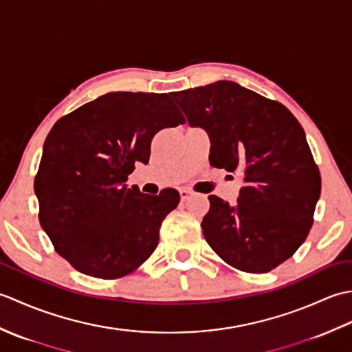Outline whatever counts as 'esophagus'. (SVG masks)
Here are the masks:
<instances>
[{
	"label": "esophagus",
	"mask_w": 352,
	"mask_h": 352,
	"mask_svg": "<svg viewBox=\"0 0 352 352\" xmlns=\"http://www.w3.org/2000/svg\"><path fill=\"white\" fill-rule=\"evenodd\" d=\"M192 195H193V192H192V190H189V189H182V190H180L182 201H188V199H190V198H192Z\"/></svg>",
	"instance_id": "1"
}]
</instances>
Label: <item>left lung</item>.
Returning a JSON list of instances; mask_svg holds the SVG:
<instances>
[{"instance_id": "obj_1", "label": "left lung", "mask_w": 352, "mask_h": 352, "mask_svg": "<svg viewBox=\"0 0 352 352\" xmlns=\"http://www.w3.org/2000/svg\"><path fill=\"white\" fill-rule=\"evenodd\" d=\"M190 126L210 139V164L243 175L237 203L210 195L201 228L239 271L263 274L304 243L320 195V174L296 118L234 81L172 92Z\"/></svg>"}]
</instances>
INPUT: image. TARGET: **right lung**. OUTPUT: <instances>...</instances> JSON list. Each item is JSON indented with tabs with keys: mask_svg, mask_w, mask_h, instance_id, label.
<instances>
[{
	"mask_svg": "<svg viewBox=\"0 0 352 352\" xmlns=\"http://www.w3.org/2000/svg\"><path fill=\"white\" fill-rule=\"evenodd\" d=\"M180 124L184 116L168 94L110 92L52 126L34 193L43 231L77 271L113 280L154 252L180 193L145 195L125 182L134 163H148L155 133Z\"/></svg>",
	"mask_w": 352,
	"mask_h": 352,
	"instance_id": "right-lung-1",
	"label": "right lung"
}]
</instances>
